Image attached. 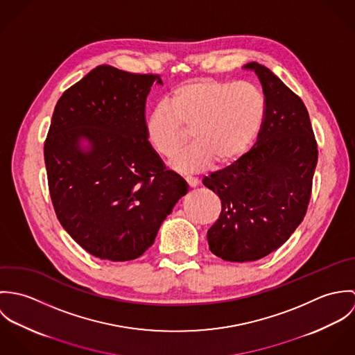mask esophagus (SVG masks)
<instances>
[{"instance_id": "obj_1", "label": "esophagus", "mask_w": 355, "mask_h": 355, "mask_svg": "<svg viewBox=\"0 0 355 355\" xmlns=\"http://www.w3.org/2000/svg\"><path fill=\"white\" fill-rule=\"evenodd\" d=\"M186 183L191 187V189H194V187H197L198 186V179H194V178H186Z\"/></svg>"}]
</instances>
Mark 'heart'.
I'll list each match as a JSON object with an SVG mask.
<instances>
[{
    "mask_svg": "<svg viewBox=\"0 0 355 355\" xmlns=\"http://www.w3.org/2000/svg\"><path fill=\"white\" fill-rule=\"evenodd\" d=\"M168 105H155L145 119L146 139L169 158L183 142V127L191 128V146L179 153L171 166L191 175L213 161L230 165L253 145L265 117V98L248 82L197 79L175 87Z\"/></svg>",
    "mask_w": 355,
    "mask_h": 355,
    "instance_id": "obj_1",
    "label": "heart"
}]
</instances>
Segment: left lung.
<instances>
[{
	"instance_id": "1",
	"label": "left lung",
	"mask_w": 355,
	"mask_h": 355,
	"mask_svg": "<svg viewBox=\"0 0 355 355\" xmlns=\"http://www.w3.org/2000/svg\"><path fill=\"white\" fill-rule=\"evenodd\" d=\"M265 96V117L250 152L202 183L221 200L218 220L207 231L209 250L231 261L266 257L288 241L304 220L317 165L309 113L270 69L248 62Z\"/></svg>"
}]
</instances>
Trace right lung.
Here are the masks:
<instances>
[{"label": "right lung", "instance_id": "right-lung-1", "mask_svg": "<svg viewBox=\"0 0 355 355\" xmlns=\"http://www.w3.org/2000/svg\"><path fill=\"white\" fill-rule=\"evenodd\" d=\"M158 75L98 65L57 102L45 164L57 218L87 253L130 261L145 253L189 184L166 171L145 134Z\"/></svg>", "mask_w": 355, "mask_h": 355}]
</instances>
